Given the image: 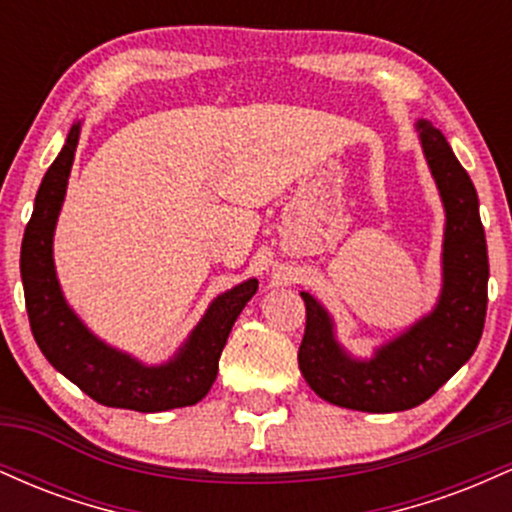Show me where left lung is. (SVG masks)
Segmentation results:
<instances>
[{
    "label": "left lung",
    "mask_w": 512,
    "mask_h": 512,
    "mask_svg": "<svg viewBox=\"0 0 512 512\" xmlns=\"http://www.w3.org/2000/svg\"><path fill=\"white\" fill-rule=\"evenodd\" d=\"M416 132L445 207L443 289L431 313L370 358L346 354L330 313L301 293L305 334L298 368L315 395L337 407L370 414L419 407L472 358L484 332L489 255L477 190L440 129L419 120Z\"/></svg>",
    "instance_id": "1"
}]
</instances>
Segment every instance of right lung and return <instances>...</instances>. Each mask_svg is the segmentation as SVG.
I'll use <instances>...</instances> for the list:
<instances>
[{
	"mask_svg": "<svg viewBox=\"0 0 512 512\" xmlns=\"http://www.w3.org/2000/svg\"><path fill=\"white\" fill-rule=\"evenodd\" d=\"M81 122H74L60 156L48 168L35 195L33 216L23 233L21 279L31 332L40 351L64 378L98 404L151 414L192 407L207 397L219 373V358L240 310L255 296L257 279H248L214 298L180 351L161 366L113 349L93 332L64 301L52 260V236L67 195L69 170L79 144Z\"/></svg>",
	"mask_w": 512,
	"mask_h": 512,
	"instance_id": "1",
	"label": "right lung"
}]
</instances>
